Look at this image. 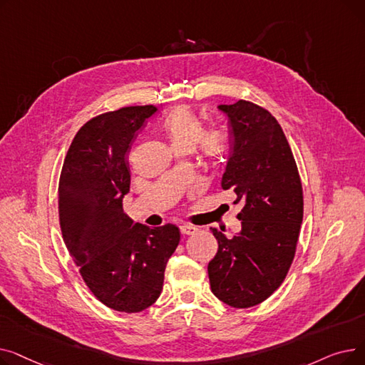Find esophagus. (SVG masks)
I'll list each match as a JSON object with an SVG mask.
<instances>
[{"instance_id":"34e87169","label":"esophagus","mask_w":365,"mask_h":365,"mask_svg":"<svg viewBox=\"0 0 365 365\" xmlns=\"http://www.w3.org/2000/svg\"><path fill=\"white\" fill-rule=\"evenodd\" d=\"M179 227H180V232H182L183 235H192V234H195V232H197V227H195V226H192V225H186V223H183V225H180Z\"/></svg>"}]
</instances>
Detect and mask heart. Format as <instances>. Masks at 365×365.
I'll return each mask as SVG.
<instances>
[{"instance_id": "heart-1", "label": "heart", "mask_w": 365, "mask_h": 365, "mask_svg": "<svg viewBox=\"0 0 365 365\" xmlns=\"http://www.w3.org/2000/svg\"><path fill=\"white\" fill-rule=\"evenodd\" d=\"M164 130L176 152L194 150L200 145L202 155L210 161H216L223 155L226 148L223 134L217 130L204 131L200 118L185 106L170 112L164 121Z\"/></svg>"}]
</instances>
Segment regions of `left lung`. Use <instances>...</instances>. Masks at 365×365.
<instances>
[{
    "instance_id": "8db88e82",
    "label": "left lung",
    "mask_w": 365,
    "mask_h": 365,
    "mask_svg": "<svg viewBox=\"0 0 365 365\" xmlns=\"http://www.w3.org/2000/svg\"><path fill=\"white\" fill-rule=\"evenodd\" d=\"M231 134L222 187L232 189L241 231L232 238L212 227L219 248L208 263L213 294L232 308H252L287 277L303 220V190L285 134L269 110L247 101L219 105Z\"/></svg>"
}]
</instances>
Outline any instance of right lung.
Listing matches in <instances>:
<instances>
[{"mask_svg": "<svg viewBox=\"0 0 365 365\" xmlns=\"http://www.w3.org/2000/svg\"><path fill=\"white\" fill-rule=\"evenodd\" d=\"M158 109L127 106L87 121L68 149L59 180L63 241L90 292L120 312H142L163 292L165 264L180 241L176 225L133 223L127 153Z\"/></svg>", "mask_w": 365, "mask_h": 365, "instance_id": "1", "label": "right lung"}]
</instances>
